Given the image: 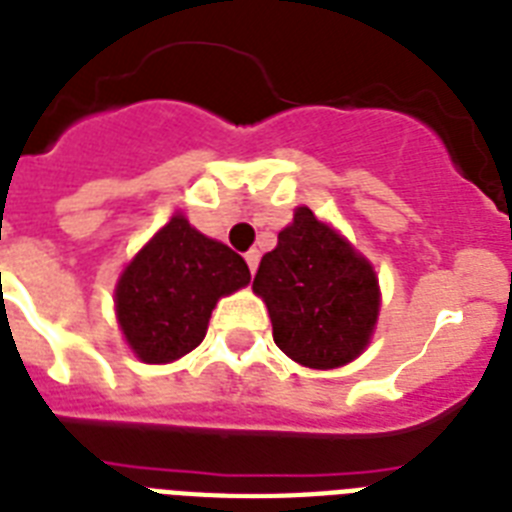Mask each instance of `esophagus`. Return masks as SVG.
<instances>
[{
  "label": "esophagus",
  "instance_id": "esophagus-1",
  "mask_svg": "<svg viewBox=\"0 0 512 512\" xmlns=\"http://www.w3.org/2000/svg\"><path fill=\"white\" fill-rule=\"evenodd\" d=\"M244 260H247L249 265V273H255L257 263H260V252H257V249H249L247 255H244Z\"/></svg>",
  "mask_w": 512,
  "mask_h": 512
}]
</instances>
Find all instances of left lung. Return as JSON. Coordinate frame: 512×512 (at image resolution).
<instances>
[{
    "label": "left lung",
    "mask_w": 512,
    "mask_h": 512,
    "mask_svg": "<svg viewBox=\"0 0 512 512\" xmlns=\"http://www.w3.org/2000/svg\"><path fill=\"white\" fill-rule=\"evenodd\" d=\"M252 289L268 305L278 350L307 368L355 360L376 326V273L307 207L263 255Z\"/></svg>",
    "instance_id": "1"
}]
</instances>
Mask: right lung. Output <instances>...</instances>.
<instances>
[{"instance_id":"right-lung-1","label":"right lung","mask_w":512,"mask_h":512,"mask_svg":"<svg viewBox=\"0 0 512 512\" xmlns=\"http://www.w3.org/2000/svg\"><path fill=\"white\" fill-rule=\"evenodd\" d=\"M247 284L242 255L176 215L120 276V328L144 363H170L205 339L215 302Z\"/></svg>"}]
</instances>
